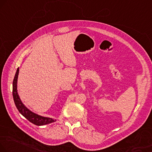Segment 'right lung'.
Instances as JSON below:
<instances>
[{
	"instance_id": "add662e5",
	"label": "right lung",
	"mask_w": 152,
	"mask_h": 152,
	"mask_svg": "<svg viewBox=\"0 0 152 152\" xmlns=\"http://www.w3.org/2000/svg\"><path fill=\"white\" fill-rule=\"evenodd\" d=\"M19 74V67L16 71L15 75L14 80L12 82V96L13 99H14L15 104L17 108L19 110L20 113L26 118L28 121H30L31 123L36 125H44L46 124H49V123L55 122L56 120H53L50 118L43 117V116L39 115L37 114L33 113L31 110H29L28 108L26 107L24 105L22 104V102L20 100V97L18 94V90H17V82H18V77Z\"/></svg>"
}]
</instances>
